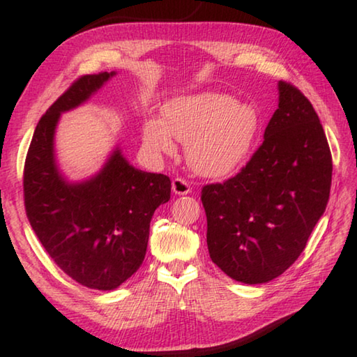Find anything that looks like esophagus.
Masks as SVG:
<instances>
[{
  "instance_id": "obj_1",
  "label": "esophagus",
  "mask_w": 357,
  "mask_h": 357,
  "mask_svg": "<svg viewBox=\"0 0 357 357\" xmlns=\"http://www.w3.org/2000/svg\"><path fill=\"white\" fill-rule=\"evenodd\" d=\"M172 189L176 195H187V193H190L192 187L189 184V181H185L184 178H174L172 183Z\"/></svg>"
}]
</instances>
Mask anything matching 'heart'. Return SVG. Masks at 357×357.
I'll return each mask as SVG.
<instances>
[{
  "label": "heart",
  "instance_id": "obj_1",
  "mask_svg": "<svg viewBox=\"0 0 357 357\" xmlns=\"http://www.w3.org/2000/svg\"><path fill=\"white\" fill-rule=\"evenodd\" d=\"M258 129L255 108L222 93L181 96L165 104L160 118L144 121L149 149L170 155L173 137L187 143V160L197 173L222 176L234 170L252 148Z\"/></svg>",
  "mask_w": 357,
  "mask_h": 357
}]
</instances>
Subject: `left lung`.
<instances>
[{
  "mask_svg": "<svg viewBox=\"0 0 357 357\" xmlns=\"http://www.w3.org/2000/svg\"><path fill=\"white\" fill-rule=\"evenodd\" d=\"M279 108L238 174L206 184L209 257L244 283L275 279L299 258L329 202L332 155L315 108L279 83Z\"/></svg>",
  "mask_w": 357,
  "mask_h": 357,
  "instance_id": "8db88e82",
  "label": "left lung"
}]
</instances>
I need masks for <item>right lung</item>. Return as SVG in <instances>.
Returning a JSON list of instances; mask_svg holds the SVG:
<instances>
[{
	"label": "right lung",
	"instance_id": "add662e5",
	"mask_svg": "<svg viewBox=\"0 0 357 357\" xmlns=\"http://www.w3.org/2000/svg\"><path fill=\"white\" fill-rule=\"evenodd\" d=\"M113 75H82L36 126L23 168V200L36 236L58 268L94 289H113L134 275L146 255L154 211L170 200L165 174L137 170L114 151L93 179L68 184L53 159L59 113L86 100Z\"/></svg>",
	"mask_w": 357,
	"mask_h": 357
}]
</instances>
